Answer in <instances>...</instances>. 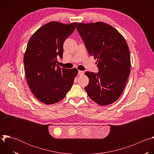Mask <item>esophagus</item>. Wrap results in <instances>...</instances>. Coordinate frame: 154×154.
Wrapping results in <instances>:
<instances>
[{
  "label": "esophagus",
  "mask_w": 154,
  "mask_h": 154,
  "mask_svg": "<svg viewBox=\"0 0 154 154\" xmlns=\"http://www.w3.org/2000/svg\"><path fill=\"white\" fill-rule=\"evenodd\" d=\"M78 74H79V75H82L83 74H84V72L82 71H79Z\"/></svg>",
  "instance_id": "34e87169"
}]
</instances>
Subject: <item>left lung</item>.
<instances>
[{
    "label": "left lung",
    "instance_id": "1",
    "mask_svg": "<svg viewBox=\"0 0 154 154\" xmlns=\"http://www.w3.org/2000/svg\"><path fill=\"white\" fill-rule=\"evenodd\" d=\"M76 29L89 54L97 60V73L86 72L85 89L100 105L115 102L122 94L130 72V56L124 38L108 24L79 23Z\"/></svg>",
    "mask_w": 154,
    "mask_h": 154
}]
</instances>
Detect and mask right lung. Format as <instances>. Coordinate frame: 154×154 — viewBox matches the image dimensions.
Wrapping results in <instances>:
<instances>
[{"label":"right lung","mask_w":154,"mask_h":154,"mask_svg":"<svg viewBox=\"0 0 154 154\" xmlns=\"http://www.w3.org/2000/svg\"><path fill=\"white\" fill-rule=\"evenodd\" d=\"M76 24L51 22L40 27L28 42L24 57L27 82L35 96L45 104L62 100L78 74L76 68L64 69L57 65V57L63 58V43Z\"/></svg>","instance_id":"obj_1"}]
</instances>
